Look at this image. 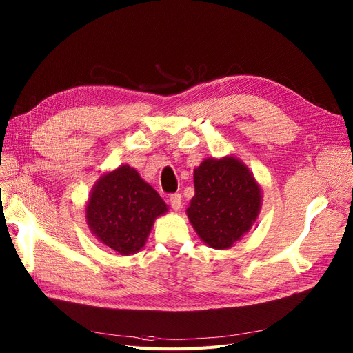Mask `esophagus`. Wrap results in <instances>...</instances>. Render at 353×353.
<instances>
[{
	"label": "esophagus",
	"instance_id": "1",
	"mask_svg": "<svg viewBox=\"0 0 353 353\" xmlns=\"http://www.w3.org/2000/svg\"><path fill=\"white\" fill-rule=\"evenodd\" d=\"M169 203H170V206H172L174 210H179V209L181 208V194H179V193L172 194L170 199H169Z\"/></svg>",
	"mask_w": 353,
	"mask_h": 353
}]
</instances>
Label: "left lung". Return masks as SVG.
<instances>
[{
  "label": "left lung",
  "mask_w": 353,
  "mask_h": 353,
  "mask_svg": "<svg viewBox=\"0 0 353 353\" xmlns=\"http://www.w3.org/2000/svg\"><path fill=\"white\" fill-rule=\"evenodd\" d=\"M261 189L234 157L208 159L194 170L189 220L213 249H228L249 232L261 210Z\"/></svg>",
  "instance_id": "left-lung-1"
}]
</instances>
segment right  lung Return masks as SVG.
I'll use <instances>...</instances> for the list:
<instances>
[{"instance_id": "add662e5", "label": "right lung", "mask_w": 353, "mask_h": 353, "mask_svg": "<svg viewBox=\"0 0 353 353\" xmlns=\"http://www.w3.org/2000/svg\"><path fill=\"white\" fill-rule=\"evenodd\" d=\"M167 212L159 193L130 165L101 177L91 192L85 217L103 245L120 254L139 252L157 216Z\"/></svg>"}]
</instances>
